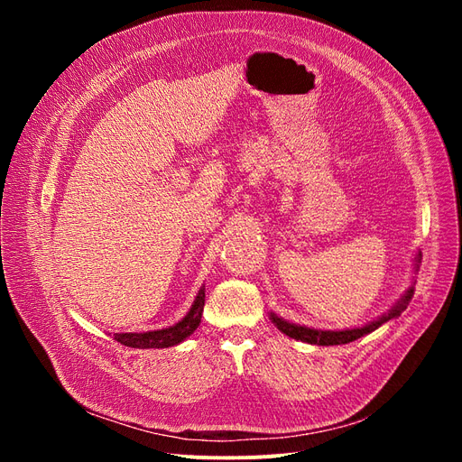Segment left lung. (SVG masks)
<instances>
[{
	"instance_id": "8db88e82",
	"label": "left lung",
	"mask_w": 462,
	"mask_h": 462,
	"mask_svg": "<svg viewBox=\"0 0 462 462\" xmlns=\"http://www.w3.org/2000/svg\"><path fill=\"white\" fill-rule=\"evenodd\" d=\"M420 260H422V253L418 250L416 256H414V270L418 272V268H420ZM414 295V283L404 291V295H401V299L391 306V309L382 314L380 318H375L374 321H368V324L360 326V328H351V329H339V331H333V329H314V328H309V326H300V324H292V321H287L285 318L277 316L273 312H270V319L272 324L282 331L285 335H289V337L297 339V341H302V343H310V345H321V346H329V345H345V343H351V341H356L360 337H365V335L375 331L377 328H380L382 324H385V321H389L391 318L399 316L404 309H407L409 300L412 299Z\"/></svg>"
}]
</instances>
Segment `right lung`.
<instances>
[{
  "label": "right lung",
  "instance_id": "obj_1",
  "mask_svg": "<svg viewBox=\"0 0 462 462\" xmlns=\"http://www.w3.org/2000/svg\"><path fill=\"white\" fill-rule=\"evenodd\" d=\"M204 297H206V291L202 285L200 291L197 292V297H194V302L190 304L189 312L185 314V318H180L177 324L163 329L144 331V333H116V341L133 348H167V346L183 343L200 326L202 312H204Z\"/></svg>",
  "mask_w": 462,
  "mask_h": 462
}]
</instances>
